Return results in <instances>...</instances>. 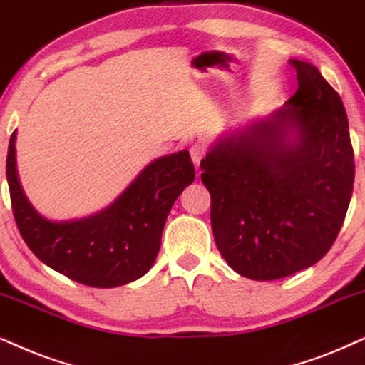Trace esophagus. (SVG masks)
I'll list each match as a JSON object with an SVG mask.
<instances>
[{
  "instance_id": "34e87169",
  "label": "esophagus",
  "mask_w": 365,
  "mask_h": 365,
  "mask_svg": "<svg viewBox=\"0 0 365 365\" xmlns=\"http://www.w3.org/2000/svg\"><path fill=\"white\" fill-rule=\"evenodd\" d=\"M190 155H192L193 165H195V168L198 170L200 168L202 160H204V156H205V148L202 145H198V143H195V145L190 146Z\"/></svg>"
}]
</instances>
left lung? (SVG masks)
Here are the masks:
<instances>
[{
	"instance_id": "8db88e82",
	"label": "left lung",
	"mask_w": 365,
	"mask_h": 365,
	"mask_svg": "<svg viewBox=\"0 0 365 365\" xmlns=\"http://www.w3.org/2000/svg\"><path fill=\"white\" fill-rule=\"evenodd\" d=\"M289 63L298 89L283 108L220 138L200 163L217 249L236 273L256 281L320 261L354 188L342 99L312 63Z\"/></svg>"
}]
</instances>
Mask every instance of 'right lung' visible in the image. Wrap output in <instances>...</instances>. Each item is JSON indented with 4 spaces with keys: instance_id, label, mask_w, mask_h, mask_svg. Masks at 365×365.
Here are the masks:
<instances>
[{
    "instance_id": "right-lung-1",
    "label": "right lung",
    "mask_w": 365,
    "mask_h": 365,
    "mask_svg": "<svg viewBox=\"0 0 365 365\" xmlns=\"http://www.w3.org/2000/svg\"><path fill=\"white\" fill-rule=\"evenodd\" d=\"M15 140L16 131L8 146L6 178L18 230L31 252L57 273L92 288H114L148 273L172 205L195 180L188 151L155 160L98 214L53 222L40 215L23 193Z\"/></svg>"
}]
</instances>
